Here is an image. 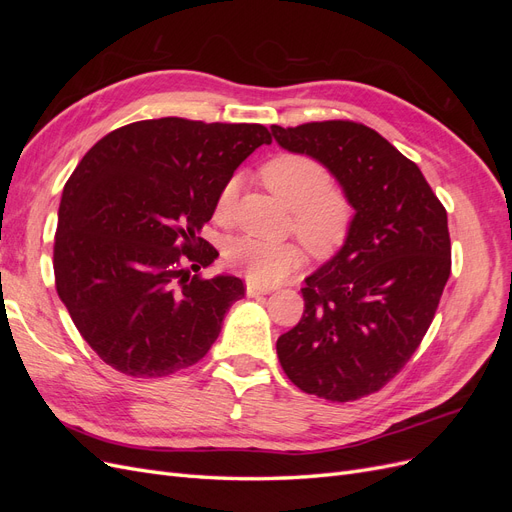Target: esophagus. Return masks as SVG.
I'll list each match as a JSON object with an SVG mask.
<instances>
[{
  "mask_svg": "<svg viewBox=\"0 0 512 512\" xmlns=\"http://www.w3.org/2000/svg\"><path fill=\"white\" fill-rule=\"evenodd\" d=\"M245 292L247 297H262V294H269V288H262V286H256L252 282L245 284Z\"/></svg>",
  "mask_w": 512,
  "mask_h": 512,
  "instance_id": "obj_1",
  "label": "esophagus"
}]
</instances>
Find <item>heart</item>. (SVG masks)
Returning a JSON list of instances; mask_svg holds the SVG:
<instances>
[{
  "label": "heart",
  "instance_id": "obj_1",
  "mask_svg": "<svg viewBox=\"0 0 512 512\" xmlns=\"http://www.w3.org/2000/svg\"><path fill=\"white\" fill-rule=\"evenodd\" d=\"M267 190L294 213V232L309 252L331 254L348 235L352 207L342 190L331 185V175L318 160L301 153H280L260 170ZM239 179H228L215 200V220L232 218ZM226 262L252 284L271 286L301 265V250L294 243H271L250 235L226 245Z\"/></svg>",
  "mask_w": 512,
  "mask_h": 512
}]
</instances>
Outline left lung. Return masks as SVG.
<instances>
[{
  "mask_svg": "<svg viewBox=\"0 0 512 512\" xmlns=\"http://www.w3.org/2000/svg\"><path fill=\"white\" fill-rule=\"evenodd\" d=\"M277 145L327 166L354 209L339 252L305 277V312L277 339L292 384L354 401L421 346L451 275L446 209L421 168L354 121L271 126Z\"/></svg>",
  "mask_w": 512,
  "mask_h": 512,
  "instance_id": "left-lung-1",
  "label": "left lung"
}]
</instances>
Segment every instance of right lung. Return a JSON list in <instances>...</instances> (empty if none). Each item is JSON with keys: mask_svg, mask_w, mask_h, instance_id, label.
I'll list each match as a JSON object with an SVG mask.
<instances>
[{"mask_svg": "<svg viewBox=\"0 0 512 512\" xmlns=\"http://www.w3.org/2000/svg\"><path fill=\"white\" fill-rule=\"evenodd\" d=\"M269 143L260 123L162 117L85 153L61 194L53 269L59 299L106 365L162 378L209 352L245 286L190 273L218 258L200 230L222 185Z\"/></svg>", "mask_w": 512, "mask_h": 512, "instance_id": "1", "label": "right lung"}]
</instances>
